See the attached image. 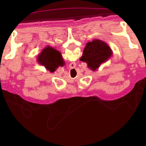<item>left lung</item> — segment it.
Returning <instances> with one entry per match:
<instances>
[{
	"instance_id": "left-lung-1",
	"label": "left lung",
	"mask_w": 146,
	"mask_h": 146,
	"mask_svg": "<svg viewBox=\"0 0 146 146\" xmlns=\"http://www.w3.org/2000/svg\"><path fill=\"white\" fill-rule=\"evenodd\" d=\"M112 50L106 42L95 39L86 44L80 60L87 64L89 69L96 71L112 56Z\"/></svg>"
}]
</instances>
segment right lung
<instances>
[{"label": "right lung", "mask_w": 146, "mask_h": 146, "mask_svg": "<svg viewBox=\"0 0 146 146\" xmlns=\"http://www.w3.org/2000/svg\"><path fill=\"white\" fill-rule=\"evenodd\" d=\"M37 61L51 73L55 71L59 66H63L65 64L60 52L49 46L42 49L38 56Z\"/></svg>", "instance_id": "add662e5"}]
</instances>
